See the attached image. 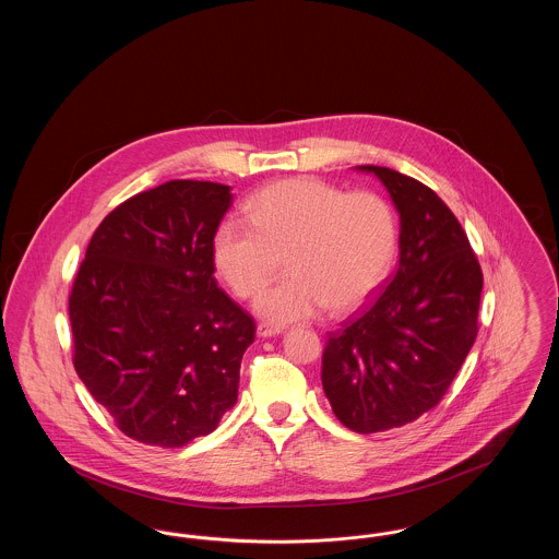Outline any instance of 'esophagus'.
<instances>
[{
	"label": "esophagus",
	"instance_id": "obj_1",
	"mask_svg": "<svg viewBox=\"0 0 559 559\" xmlns=\"http://www.w3.org/2000/svg\"><path fill=\"white\" fill-rule=\"evenodd\" d=\"M281 333H283V326H274V324H267V322L258 324V335L260 337H274V335H281Z\"/></svg>",
	"mask_w": 559,
	"mask_h": 559
}]
</instances>
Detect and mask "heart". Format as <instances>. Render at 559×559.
<instances>
[{"mask_svg":"<svg viewBox=\"0 0 559 559\" xmlns=\"http://www.w3.org/2000/svg\"><path fill=\"white\" fill-rule=\"evenodd\" d=\"M251 226L226 222L213 235V266L242 299L266 289L255 310L272 324L360 308L383 281L396 251V219L371 190L344 192L317 178H292L247 201Z\"/></svg>","mask_w":559,"mask_h":559,"instance_id":"b5f03b06","label":"heart"}]
</instances>
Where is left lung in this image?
I'll return each instance as SVG.
<instances>
[{"mask_svg": "<svg viewBox=\"0 0 559 559\" xmlns=\"http://www.w3.org/2000/svg\"><path fill=\"white\" fill-rule=\"evenodd\" d=\"M374 174L400 215L399 270L322 354V390L358 433L406 426L447 394L478 335L481 270L447 203L390 167Z\"/></svg>", "mask_w": 559, "mask_h": 559, "instance_id": "8db88e82", "label": "left lung"}]
</instances>
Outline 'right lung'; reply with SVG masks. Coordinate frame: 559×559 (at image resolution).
I'll return each mask as SVG.
<instances>
[{"label": "right lung", "mask_w": 559, "mask_h": 559, "mask_svg": "<svg viewBox=\"0 0 559 559\" xmlns=\"http://www.w3.org/2000/svg\"><path fill=\"white\" fill-rule=\"evenodd\" d=\"M230 187L171 180L108 213L69 297L73 365L117 427L148 447L207 436L239 396L255 322L213 278Z\"/></svg>", "instance_id": "add662e5"}]
</instances>
